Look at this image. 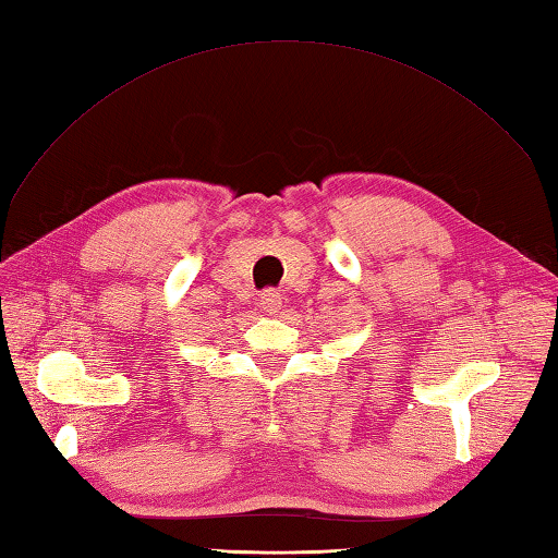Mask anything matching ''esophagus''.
Masks as SVG:
<instances>
[{"label":"esophagus","instance_id":"esophagus-1","mask_svg":"<svg viewBox=\"0 0 558 558\" xmlns=\"http://www.w3.org/2000/svg\"><path fill=\"white\" fill-rule=\"evenodd\" d=\"M281 301H283V298H281V293L277 289H265L260 293V307L265 312H269V315H275V312H279Z\"/></svg>","mask_w":558,"mask_h":558}]
</instances>
